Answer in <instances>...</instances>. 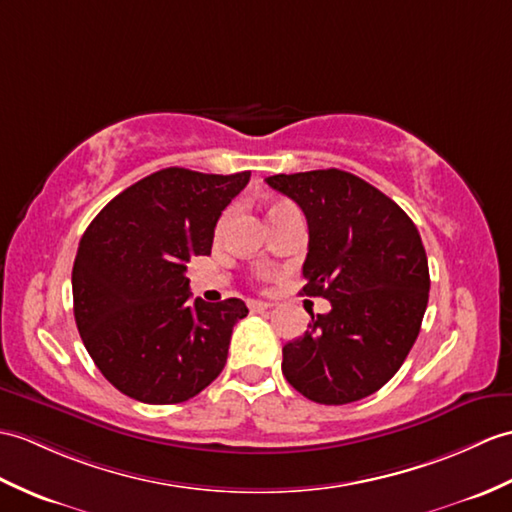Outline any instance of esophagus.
<instances>
[{"label": "esophagus", "instance_id": "obj_1", "mask_svg": "<svg viewBox=\"0 0 512 512\" xmlns=\"http://www.w3.org/2000/svg\"><path fill=\"white\" fill-rule=\"evenodd\" d=\"M248 310H251V312H266V310H270V303H264V301H248Z\"/></svg>", "mask_w": 512, "mask_h": 512}]
</instances>
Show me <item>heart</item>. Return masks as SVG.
Returning <instances> with one entry per match:
<instances>
[{
    "label": "heart",
    "mask_w": 512,
    "mask_h": 512,
    "mask_svg": "<svg viewBox=\"0 0 512 512\" xmlns=\"http://www.w3.org/2000/svg\"><path fill=\"white\" fill-rule=\"evenodd\" d=\"M290 209H294L292 205H288V202H275V205H270L268 207V220H270V224L275 222L277 218H281L285 211H290Z\"/></svg>",
    "instance_id": "1"
}]
</instances>
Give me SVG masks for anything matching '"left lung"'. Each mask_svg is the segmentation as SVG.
Wrapping results in <instances>:
<instances>
[{"instance_id": "8db88e82", "label": "left lung", "mask_w": 512, "mask_h": 512, "mask_svg": "<svg viewBox=\"0 0 512 512\" xmlns=\"http://www.w3.org/2000/svg\"><path fill=\"white\" fill-rule=\"evenodd\" d=\"M307 218L301 294L323 296L327 314L283 347L281 371L325 406L360 401L408 358L430 296L421 235L395 200L342 170L268 176Z\"/></svg>"}]
</instances>
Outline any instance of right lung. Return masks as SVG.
I'll use <instances>...</instances> for the list:
<instances>
[{
	"label": "right lung",
	"instance_id": "add662e5",
	"mask_svg": "<svg viewBox=\"0 0 512 512\" xmlns=\"http://www.w3.org/2000/svg\"><path fill=\"white\" fill-rule=\"evenodd\" d=\"M251 172L165 168L106 205L82 235L71 290L80 338L100 373L130 399L168 406L216 379L240 299H192L189 259L209 255L218 218Z\"/></svg>",
	"mask_w": 512,
	"mask_h": 512
}]
</instances>
